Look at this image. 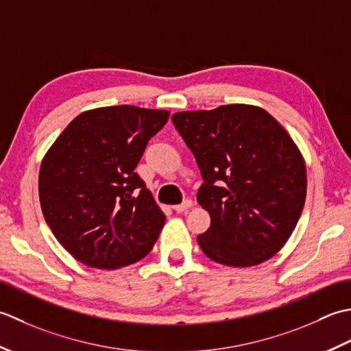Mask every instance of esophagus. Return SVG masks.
Returning <instances> with one entry per match:
<instances>
[{"label": "esophagus", "mask_w": 351, "mask_h": 351, "mask_svg": "<svg viewBox=\"0 0 351 351\" xmlns=\"http://www.w3.org/2000/svg\"><path fill=\"white\" fill-rule=\"evenodd\" d=\"M191 207H192V202H191V199H184V202H183L182 204L174 206L173 209H174L177 213H182V212H186L188 209H191Z\"/></svg>", "instance_id": "esophagus-1"}]
</instances>
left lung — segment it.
I'll return each mask as SVG.
<instances>
[{
	"label": "left lung",
	"mask_w": 351,
	"mask_h": 351,
	"mask_svg": "<svg viewBox=\"0 0 351 351\" xmlns=\"http://www.w3.org/2000/svg\"><path fill=\"white\" fill-rule=\"evenodd\" d=\"M173 123L204 183L199 206L210 227L198 234L209 259L253 267L286 244L306 199V165L289 133L262 107L227 104L177 112Z\"/></svg>",
	"instance_id": "left-lung-1"
}]
</instances>
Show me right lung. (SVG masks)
I'll return each instance as SVG.
<instances>
[{
    "instance_id": "1",
    "label": "right lung",
    "mask_w": 351,
    "mask_h": 351,
    "mask_svg": "<svg viewBox=\"0 0 351 351\" xmlns=\"http://www.w3.org/2000/svg\"><path fill=\"white\" fill-rule=\"evenodd\" d=\"M169 112L136 106L86 110L48 149L39 199L62 247L90 268L117 269L145 257L165 215L134 173Z\"/></svg>"
}]
</instances>
